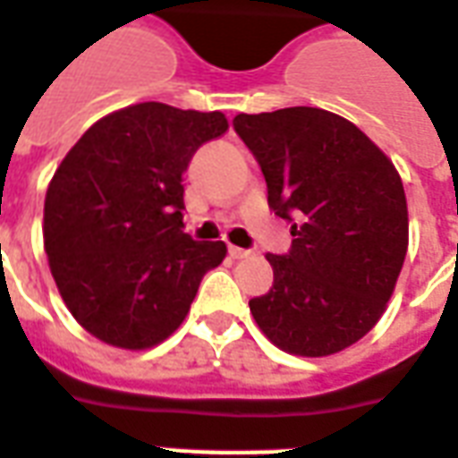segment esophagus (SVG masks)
<instances>
[{
  "label": "esophagus",
  "instance_id": "obj_1",
  "mask_svg": "<svg viewBox=\"0 0 458 458\" xmlns=\"http://www.w3.org/2000/svg\"><path fill=\"white\" fill-rule=\"evenodd\" d=\"M228 252H230V257H233V259H245V257L252 255L250 250H242V247H235V245H230Z\"/></svg>",
  "mask_w": 458,
  "mask_h": 458
}]
</instances>
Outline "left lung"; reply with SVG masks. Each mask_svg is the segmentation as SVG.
<instances>
[{"label":"left lung","mask_w":458,"mask_h":458,"mask_svg":"<svg viewBox=\"0 0 458 458\" xmlns=\"http://www.w3.org/2000/svg\"><path fill=\"white\" fill-rule=\"evenodd\" d=\"M267 201L291 220V250L267 255L257 325L298 357L342 352L378 323L408 252V203L393 162L347 118L313 106L238 114Z\"/></svg>","instance_id":"8db88e82"}]
</instances>
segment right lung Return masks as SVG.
<instances>
[{"label": "right lung", "mask_w": 458, "mask_h": 458, "mask_svg": "<svg viewBox=\"0 0 458 458\" xmlns=\"http://www.w3.org/2000/svg\"><path fill=\"white\" fill-rule=\"evenodd\" d=\"M228 131L220 111L145 101L108 114L50 179L43 242L57 291L87 333L121 350L167 340L203 274L228 252L184 233V172Z\"/></svg>", "instance_id": "1"}]
</instances>
